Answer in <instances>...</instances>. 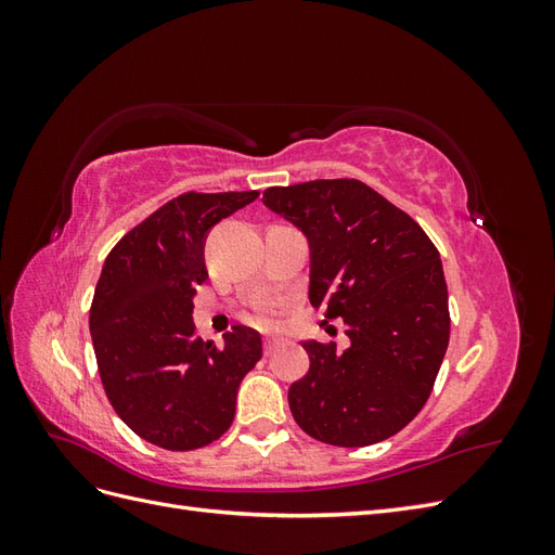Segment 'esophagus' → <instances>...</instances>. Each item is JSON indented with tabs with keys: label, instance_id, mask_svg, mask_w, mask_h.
I'll return each instance as SVG.
<instances>
[{
	"label": "esophagus",
	"instance_id": "34e87169",
	"mask_svg": "<svg viewBox=\"0 0 555 555\" xmlns=\"http://www.w3.org/2000/svg\"><path fill=\"white\" fill-rule=\"evenodd\" d=\"M280 345H282V340H278V338H263V354H266V357L273 354V351H275Z\"/></svg>",
	"mask_w": 555,
	"mask_h": 555
}]
</instances>
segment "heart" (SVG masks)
I'll return each instance as SVG.
<instances>
[{
  "label": "heart",
  "instance_id": "b5f03b06",
  "mask_svg": "<svg viewBox=\"0 0 555 555\" xmlns=\"http://www.w3.org/2000/svg\"><path fill=\"white\" fill-rule=\"evenodd\" d=\"M249 319L259 326H275L278 324V304L273 298H259L251 304Z\"/></svg>",
  "mask_w": 555,
  "mask_h": 555
}]
</instances>
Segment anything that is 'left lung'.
<instances>
[{
	"instance_id": "left-lung-1",
	"label": "left lung",
	"mask_w": 555,
	"mask_h": 555,
	"mask_svg": "<svg viewBox=\"0 0 555 555\" xmlns=\"http://www.w3.org/2000/svg\"><path fill=\"white\" fill-rule=\"evenodd\" d=\"M263 204L310 243V304L343 317L349 347L304 343L289 408L310 438L367 447L422 412L449 345L440 251L408 212L354 178L268 188Z\"/></svg>"
}]
</instances>
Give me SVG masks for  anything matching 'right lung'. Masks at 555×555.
Masks as SVG:
<instances>
[{
    "label": "right lung",
    "instance_id": "add662e5",
    "mask_svg": "<svg viewBox=\"0 0 555 555\" xmlns=\"http://www.w3.org/2000/svg\"><path fill=\"white\" fill-rule=\"evenodd\" d=\"M259 192H184L117 241L99 275L90 333L104 391L122 422L169 451L206 447L229 430L261 335L194 338V294L208 278V231Z\"/></svg>",
    "mask_w": 555,
    "mask_h": 555
}]
</instances>
